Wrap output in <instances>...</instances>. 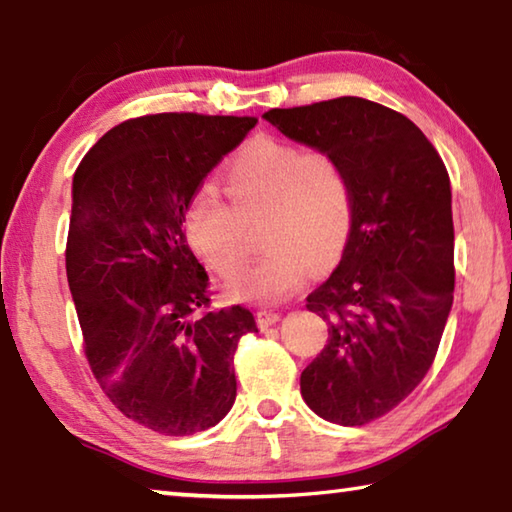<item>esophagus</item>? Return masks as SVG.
<instances>
[{"label": "esophagus", "instance_id": "1", "mask_svg": "<svg viewBox=\"0 0 512 512\" xmlns=\"http://www.w3.org/2000/svg\"><path fill=\"white\" fill-rule=\"evenodd\" d=\"M255 318H257L259 327H268V325H273V323H277V320H280V314H275V311H271V309H259Z\"/></svg>", "mask_w": 512, "mask_h": 512}]
</instances>
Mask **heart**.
Listing matches in <instances>:
<instances>
[{
	"label": "heart",
	"mask_w": 512,
	"mask_h": 512,
	"mask_svg": "<svg viewBox=\"0 0 512 512\" xmlns=\"http://www.w3.org/2000/svg\"><path fill=\"white\" fill-rule=\"evenodd\" d=\"M223 198L203 187L187 205V239L221 277L237 275L250 255L248 225H262L264 257L228 284L232 298L280 302L296 291L309 266L341 257L352 230L348 173L332 151L259 137L225 169Z\"/></svg>",
	"instance_id": "obj_1"
}]
</instances>
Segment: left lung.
<instances>
[{"label": "left lung", "instance_id": "1", "mask_svg": "<svg viewBox=\"0 0 512 512\" xmlns=\"http://www.w3.org/2000/svg\"><path fill=\"white\" fill-rule=\"evenodd\" d=\"M264 119L332 151L348 173L352 230L341 264L307 296L327 343L300 393L323 420L361 427L404 402L436 359L456 275L449 173L411 119L375 101L339 97Z\"/></svg>", "mask_w": 512, "mask_h": 512}]
</instances>
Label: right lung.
Here are the masks:
<instances>
[{
    "label": "right lung",
    "mask_w": 512,
    "mask_h": 512,
    "mask_svg": "<svg viewBox=\"0 0 512 512\" xmlns=\"http://www.w3.org/2000/svg\"><path fill=\"white\" fill-rule=\"evenodd\" d=\"M255 117L158 112L128 119L85 153L72 185L65 268L83 352L101 391L142 427L192 436L237 395L246 307L212 309L185 214Z\"/></svg>",
    "instance_id": "1"
}]
</instances>
